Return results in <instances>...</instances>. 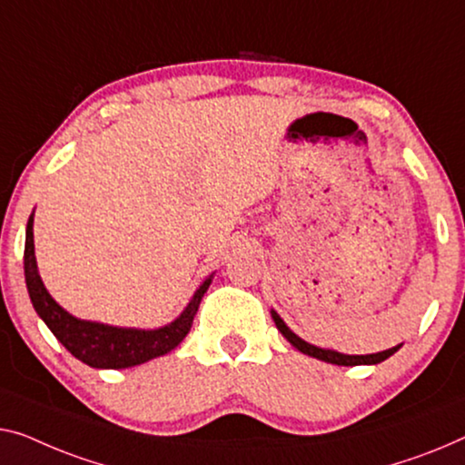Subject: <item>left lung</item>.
Masks as SVG:
<instances>
[{
    "instance_id": "left-lung-1",
    "label": "left lung",
    "mask_w": 465,
    "mask_h": 465,
    "mask_svg": "<svg viewBox=\"0 0 465 465\" xmlns=\"http://www.w3.org/2000/svg\"><path fill=\"white\" fill-rule=\"evenodd\" d=\"M272 317H273V322L277 325V330L282 331V336L286 338V341L292 344L294 349H299L302 355L315 357V359H320V361H325V363H334V365H376V363L386 361L388 357L394 355V352L401 349V344H397V346H392V349L371 352V355H344V352H338V351H331V349H322V346H315V344H311L307 341H302L301 336H296L294 331L288 328L286 322H283L273 309H272Z\"/></svg>"
}]
</instances>
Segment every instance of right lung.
I'll return each instance as SVG.
<instances>
[{
  "label": "right lung",
  "instance_id": "1",
  "mask_svg": "<svg viewBox=\"0 0 465 465\" xmlns=\"http://www.w3.org/2000/svg\"><path fill=\"white\" fill-rule=\"evenodd\" d=\"M33 217L35 211L31 213L29 223H26L25 238L26 290H29L33 309L37 311V315L52 330V334L73 357H77L79 361L89 367H95V370H124V367H135L150 361V359L166 355L188 336L193 317L198 313L200 301L209 290L214 273L200 283L182 315L175 317L171 323L161 325V328H119V325L79 320L66 309H62L44 286L37 259H35Z\"/></svg>",
  "mask_w": 465,
  "mask_h": 465
}]
</instances>
